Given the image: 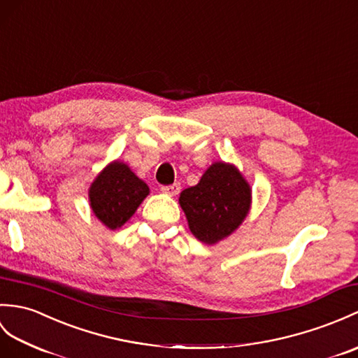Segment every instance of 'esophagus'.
I'll return each mask as SVG.
<instances>
[{"label": "esophagus", "instance_id": "1", "mask_svg": "<svg viewBox=\"0 0 358 358\" xmlns=\"http://www.w3.org/2000/svg\"><path fill=\"white\" fill-rule=\"evenodd\" d=\"M180 182H173L171 186H162V192L166 195H171V196H176L180 192Z\"/></svg>", "mask_w": 358, "mask_h": 358}]
</instances>
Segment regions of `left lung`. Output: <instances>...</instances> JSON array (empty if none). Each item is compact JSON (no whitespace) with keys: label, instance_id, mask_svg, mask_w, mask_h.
I'll return each mask as SVG.
<instances>
[{"label":"left lung","instance_id":"1","mask_svg":"<svg viewBox=\"0 0 358 358\" xmlns=\"http://www.w3.org/2000/svg\"><path fill=\"white\" fill-rule=\"evenodd\" d=\"M189 230L207 245L235 234L252 207V186L235 164L215 162L178 198Z\"/></svg>","mask_w":358,"mask_h":358}]
</instances>
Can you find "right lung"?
Returning <instances> with one entry per match:
<instances>
[{"label": "right lung", "instance_id": "obj_1", "mask_svg": "<svg viewBox=\"0 0 358 358\" xmlns=\"http://www.w3.org/2000/svg\"><path fill=\"white\" fill-rule=\"evenodd\" d=\"M148 195L149 186L120 160L108 163L88 189L91 210L110 230L129 221Z\"/></svg>", "mask_w": 358, "mask_h": 358}]
</instances>
